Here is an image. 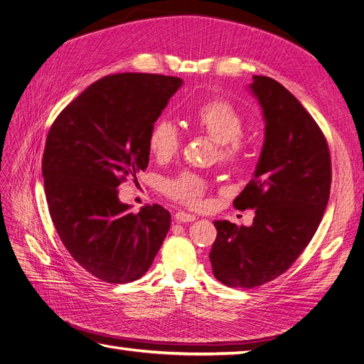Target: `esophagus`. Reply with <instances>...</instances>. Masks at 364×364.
<instances>
[{"label": "esophagus", "mask_w": 364, "mask_h": 364, "mask_svg": "<svg viewBox=\"0 0 364 364\" xmlns=\"http://www.w3.org/2000/svg\"><path fill=\"white\" fill-rule=\"evenodd\" d=\"M176 222L179 223H190V222H194V220L197 218L194 214H188V213H183V211H179L176 213Z\"/></svg>", "instance_id": "1"}]
</instances>
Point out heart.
Wrapping results in <instances>:
<instances>
[{"label": "heart", "instance_id": "heart-1", "mask_svg": "<svg viewBox=\"0 0 364 364\" xmlns=\"http://www.w3.org/2000/svg\"><path fill=\"white\" fill-rule=\"evenodd\" d=\"M193 124L220 144V158L228 162L240 161L249 150V141L241 134L243 117L226 98L214 97L197 106ZM149 151L158 161L173 158L181 147V134L168 119H159L151 126L147 136ZM171 199L188 206H200L208 191L202 176L183 171L165 183Z\"/></svg>", "mask_w": 364, "mask_h": 364}]
</instances>
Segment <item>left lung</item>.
<instances>
[{"label":"left lung","instance_id":"left-lung-1","mask_svg":"<svg viewBox=\"0 0 364 364\" xmlns=\"http://www.w3.org/2000/svg\"><path fill=\"white\" fill-rule=\"evenodd\" d=\"M250 91L266 121L255 174L234 200L255 209L252 226L214 222L209 252L214 277L228 287L253 289L287 272L321 225L331 188V156L314 118L285 87L253 75Z\"/></svg>","mask_w":364,"mask_h":364}]
</instances>
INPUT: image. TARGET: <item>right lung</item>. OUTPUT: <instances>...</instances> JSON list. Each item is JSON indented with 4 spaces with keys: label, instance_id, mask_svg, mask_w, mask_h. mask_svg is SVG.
Listing matches in <instances>:
<instances>
[{
    "label": "right lung",
    "instance_id": "1",
    "mask_svg": "<svg viewBox=\"0 0 364 364\" xmlns=\"http://www.w3.org/2000/svg\"><path fill=\"white\" fill-rule=\"evenodd\" d=\"M181 86L171 75H106L50 127L42 176L51 220L71 257L105 282L146 274L170 229L167 209L132 213L117 186L147 168L149 132Z\"/></svg>",
    "mask_w": 364,
    "mask_h": 364
}]
</instances>
